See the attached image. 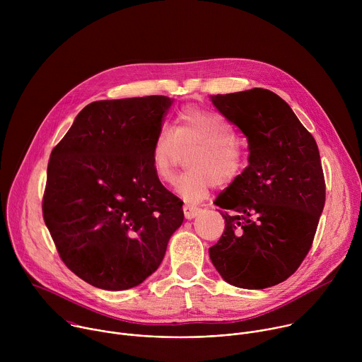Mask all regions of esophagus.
Instances as JSON below:
<instances>
[{"label": "esophagus", "instance_id": "obj_1", "mask_svg": "<svg viewBox=\"0 0 362 362\" xmlns=\"http://www.w3.org/2000/svg\"><path fill=\"white\" fill-rule=\"evenodd\" d=\"M200 212H202V209L197 208V206H193V204H189V203H186V204L183 206V214H185V218H186V219H193V218H196Z\"/></svg>", "mask_w": 362, "mask_h": 362}]
</instances>
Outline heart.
I'll return each instance as SVG.
<instances>
[{
    "label": "heart",
    "mask_w": 362,
    "mask_h": 362,
    "mask_svg": "<svg viewBox=\"0 0 362 362\" xmlns=\"http://www.w3.org/2000/svg\"><path fill=\"white\" fill-rule=\"evenodd\" d=\"M190 153L187 166L176 185L189 202H199L218 186L238 180L247 166V148L236 139L233 127L216 112L185 106L176 115L173 133L162 129L153 140L150 162L159 182L170 185L183 153Z\"/></svg>",
    "instance_id": "b5f03b06"
}]
</instances>
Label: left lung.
Returning a JSON list of instances; mask_svg holds the SVG:
<instances>
[{
  "label": "left lung",
  "instance_id": "left-lung-1",
  "mask_svg": "<svg viewBox=\"0 0 362 362\" xmlns=\"http://www.w3.org/2000/svg\"><path fill=\"white\" fill-rule=\"evenodd\" d=\"M249 143V165L216 199L225 230L209 247L222 278L264 289L286 281L313 246L325 204L314 136L288 103L267 88L212 95Z\"/></svg>",
  "mask_w": 362,
  "mask_h": 362
}]
</instances>
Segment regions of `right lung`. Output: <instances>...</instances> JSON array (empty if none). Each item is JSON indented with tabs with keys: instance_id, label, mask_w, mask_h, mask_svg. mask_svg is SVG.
<instances>
[{
	"instance_id": "add662e5",
	"label": "right lung",
	"mask_w": 362,
	"mask_h": 362,
	"mask_svg": "<svg viewBox=\"0 0 362 362\" xmlns=\"http://www.w3.org/2000/svg\"><path fill=\"white\" fill-rule=\"evenodd\" d=\"M172 103L166 95L90 103L51 151L42 218L66 267L95 288L141 284L183 222V202L150 162Z\"/></svg>"
}]
</instances>
